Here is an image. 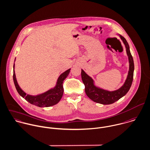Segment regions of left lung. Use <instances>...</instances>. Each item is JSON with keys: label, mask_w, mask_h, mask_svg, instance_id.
Instances as JSON below:
<instances>
[{"label": "left lung", "mask_w": 150, "mask_h": 150, "mask_svg": "<svg viewBox=\"0 0 150 150\" xmlns=\"http://www.w3.org/2000/svg\"><path fill=\"white\" fill-rule=\"evenodd\" d=\"M120 36L125 45L129 61V71L127 79L123 85L120 89L112 91H109L95 86L93 83V80L85 72L83 69H82L81 76L83 83L85 85L86 94L91 100L94 102L105 105L112 104L124 96L128 92L132 86L134 69L133 59L130 52L128 43L124 37L122 35Z\"/></svg>", "instance_id": "obj_1"}]
</instances>
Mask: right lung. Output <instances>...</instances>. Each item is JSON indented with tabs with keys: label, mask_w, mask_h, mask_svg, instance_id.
Returning a JSON list of instances; mask_svg holds the SVG:
<instances>
[{
	"label": "right lung",
	"mask_w": 150,
	"mask_h": 150,
	"mask_svg": "<svg viewBox=\"0 0 150 150\" xmlns=\"http://www.w3.org/2000/svg\"><path fill=\"white\" fill-rule=\"evenodd\" d=\"M13 68V81L17 91L21 96L24 98L31 104L36 105L39 107H48L54 105L60 101L64 92L63 82L68 75L71 69L67 70L60 75L57 80V85L54 88L48 90L41 94L37 96H31L25 93L18 85L14 72V63Z\"/></svg>",
	"instance_id": "right-lung-1"
}]
</instances>
